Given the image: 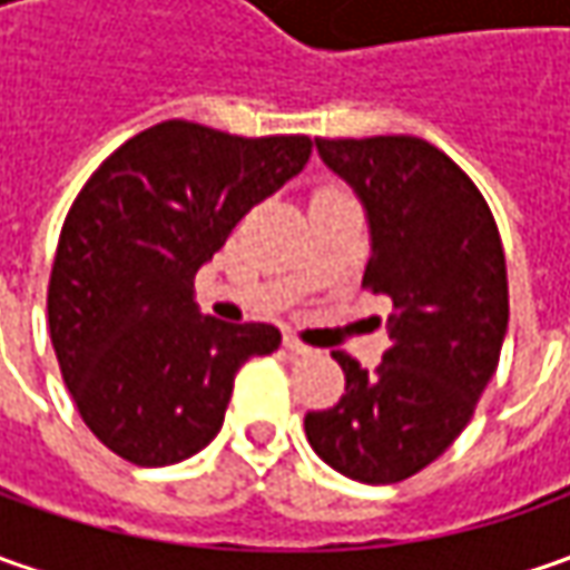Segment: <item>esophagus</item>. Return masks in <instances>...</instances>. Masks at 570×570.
Wrapping results in <instances>:
<instances>
[{"label": "esophagus", "mask_w": 570, "mask_h": 570, "mask_svg": "<svg viewBox=\"0 0 570 570\" xmlns=\"http://www.w3.org/2000/svg\"><path fill=\"white\" fill-rule=\"evenodd\" d=\"M285 348H288L292 355H311V352H314V348H307L304 342H297L295 336H285Z\"/></svg>", "instance_id": "obj_1"}]
</instances>
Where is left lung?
I'll use <instances>...</instances> for the list:
<instances>
[{
    "label": "left lung",
    "instance_id": "obj_1",
    "mask_svg": "<svg viewBox=\"0 0 570 570\" xmlns=\"http://www.w3.org/2000/svg\"><path fill=\"white\" fill-rule=\"evenodd\" d=\"M317 155L358 196L371 259L364 285L393 301L381 367L336 352L345 396L307 412L323 463L364 482H403L466 428L508 333V269L482 193L415 136L317 139Z\"/></svg>",
    "mask_w": 570,
    "mask_h": 570
}]
</instances>
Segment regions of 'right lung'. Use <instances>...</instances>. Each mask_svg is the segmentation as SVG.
Returning <instances> with one entry per match:
<instances>
[{"label":"right lung","mask_w":570,"mask_h":570,"mask_svg":"<svg viewBox=\"0 0 570 570\" xmlns=\"http://www.w3.org/2000/svg\"><path fill=\"white\" fill-rule=\"evenodd\" d=\"M307 158V136L240 139L167 120L117 148L78 193L47 314L62 381L104 448L170 466L222 431L237 367L275 352L282 333L199 314L193 278Z\"/></svg>","instance_id":"right-lung-1"}]
</instances>
